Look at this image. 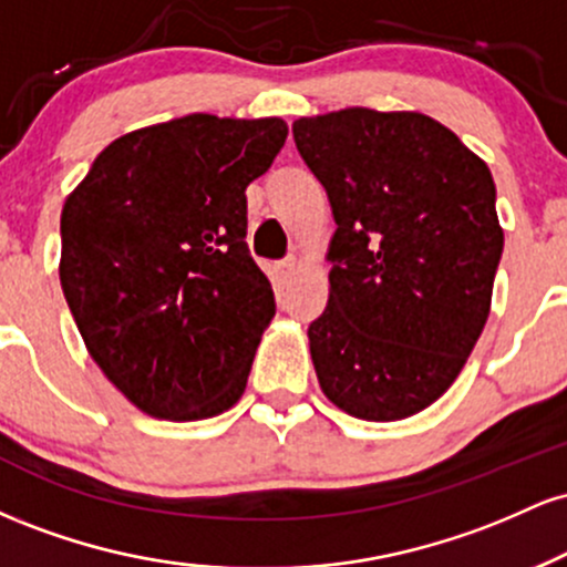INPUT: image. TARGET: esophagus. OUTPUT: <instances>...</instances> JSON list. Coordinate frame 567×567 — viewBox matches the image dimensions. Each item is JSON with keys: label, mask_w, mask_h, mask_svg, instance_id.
Masks as SVG:
<instances>
[{"label": "esophagus", "mask_w": 567, "mask_h": 567, "mask_svg": "<svg viewBox=\"0 0 567 567\" xmlns=\"http://www.w3.org/2000/svg\"><path fill=\"white\" fill-rule=\"evenodd\" d=\"M298 266H301V261H298L296 256L285 258V261L279 264V277H282L285 282H288V279H292V275H296V271H298Z\"/></svg>", "instance_id": "1"}]
</instances>
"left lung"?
Listing matches in <instances>:
<instances>
[{
	"mask_svg": "<svg viewBox=\"0 0 567 567\" xmlns=\"http://www.w3.org/2000/svg\"><path fill=\"white\" fill-rule=\"evenodd\" d=\"M292 138L336 220L328 309L309 324L320 389L362 421L421 413L491 315L504 250L493 175L421 112L301 116Z\"/></svg>",
	"mask_w": 567,
	"mask_h": 567,
	"instance_id": "1",
	"label": "left lung"
}]
</instances>
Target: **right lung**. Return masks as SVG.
Wrapping results in <instances>:
<instances>
[{
    "label": "right lung",
    "mask_w": 567,
    "mask_h": 567,
    "mask_svg": "<svg viewBox=\"0 0 567 567\" xmlns=\"http://www.w3.org/2000/svg\"><path fill=\"white\" fill-rule=\"evenodd\" d=\"M285 138L279 116L159 122L109 143L63 202V296L95 365L146 415L202 421L243 396L275 317L245 188Z\"/></svg>",
    "instance_id": "right-lung-1"
}]
</instances>
